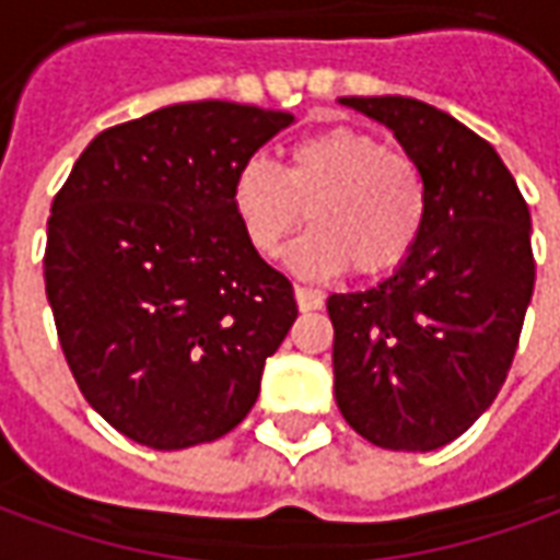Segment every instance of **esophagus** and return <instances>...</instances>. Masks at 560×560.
Returning <instances> with one entry per match:
<instances>
[{
	"instance_id": "1",
	"label": "esophagus",
	"mask_w": 560,
	"mask_h": 560,
	"mask_svg": "<svg viewBox=\"0 0 560 560\" xmlns=\"http://www.w3.org/2000/svg\"><path fill=\"white\" fill-rule=\"evenodd\" d=\"M293 296H296L300 312H317L324 305V296L317 291H308V288H293Z\"/></svg>"
}]
</instances>
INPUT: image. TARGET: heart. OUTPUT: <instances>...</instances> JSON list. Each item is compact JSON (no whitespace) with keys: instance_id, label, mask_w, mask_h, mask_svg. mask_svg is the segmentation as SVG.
I'll list each match as a JSON object with an SVG mask.
<instances>
[{"instance_id":"obj_1","label":"heart","mask_w":560,"mask_h":560,"mask_svg":"<svg viewBox=\"0 0 560 560\" xmlns=\"http://www.w3.org/2000/svg\"><path fill=\"white\" fill-rule=\"evenodd\" d=\"M231 203L243 236L264 257L291 240L308 209L315 231L288 252L300 279L324 281L348 267L372 279L413 252L429 188L411 155L336 126L293 143L284 167L264 155L245 159L231 179Z\"/></svg>"}]
</instances>
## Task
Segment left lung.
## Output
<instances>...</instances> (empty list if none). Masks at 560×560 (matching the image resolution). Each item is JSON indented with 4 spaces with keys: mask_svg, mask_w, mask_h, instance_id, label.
<instances>
[{
    "mask_svg": "<svg viewBox=\"0 0 560 560\" xmlns=\"http://www.w3.org/2000/svg\"><path fill=\"white\" fill-rule=\"evenodd\" d=\"M393 131L429 188L413 252L327 300L336 405L369 444L429 453L498 396L534 293L530 212L480 135L417 98H339Z\"/></svg>",
    "mask_w": 560,
    "mask_h": 560,
    "instance_id": "8db88e82",
    "label": "left lung"
}]
</instances>
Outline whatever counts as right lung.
I'll return each instance as SVG.
<instances>
[{"label":"right lung","instance_id":"obj_1","mask_svg":"<svg viewBox=\"0 0 560 560\" xmlns=\"http://www.w3.org/2000/svg\"><path fill=\"white\" fill-rule=\"evenodd\" d=\"M288 110L171 104L83 149L47 221L44 284L68 369L131 441L185 450L245 420L296 320L248 245L231 179Z\"/></svg>","mask_w":560,"mask_h":560}]
</instances>
